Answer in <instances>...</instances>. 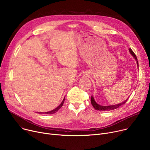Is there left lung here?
<instances>
[{
  "label": "left lung",
  "mask_w": 150,
  "mask_h": 150,
  "mask_svg": "<svg viewBox=\"0 0 150 150\" xmlns=\"http://www.w3.org/2000/svg\"><path fill=\"white\" fill-rule=\"evenodd\" d=\"M129 52L131 53V54L134 57V58L135 59L136 63H137V67H139V65H138V61H137V57L136 56V54H134V53L133 52V50L131 49H129ZM128 98H127L124 101L119 103V104L117 105H110V106H101L100 105L96 103V101H95L94 97L93 96H91V103L92 105L94 107V108L96 110H113V109H116L117 108H118L119 107H120L121 106H122V105L125 104V103L127 101V100H128Z\"/></svg>",
  "instance_id": "8db88e82"
}]
</instances>
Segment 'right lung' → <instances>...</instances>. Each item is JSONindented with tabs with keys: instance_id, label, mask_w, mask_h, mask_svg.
Segmentation results:
<instances>
[{
	"instance_id": "1",
	"label": "right lung",
	"mask_w": 150,
	"mask_h": 150,
	"mask_svg": "<svg viewBox=\"0 0 150 150\" xmlns=\"http://www.w3.org/2000/svg\"><path fill=\"white\" fill-rule=\"evenodd\" d=\"M64 101H65V97H64V98L63 99V100H62V103H61V104H60V105L57 106L56 108H55L54 109H53V110H51V111H49V112H43L42 113H45V114H53V113H56V112L58 111V110H59V109H61V108L62 106V105H63V104H64Z\"/></svg>"
}]
</instances>
